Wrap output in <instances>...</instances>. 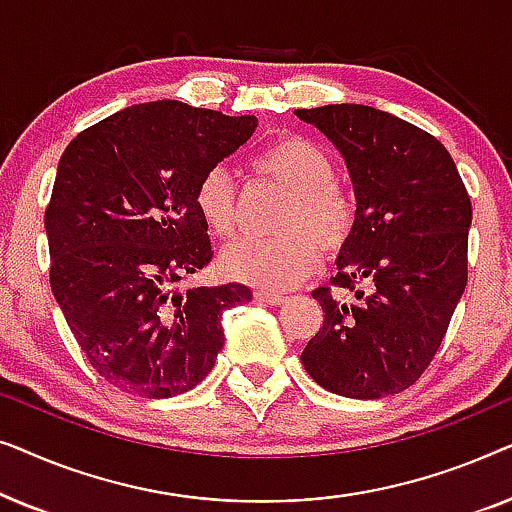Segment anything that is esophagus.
I'll use <instances>...</instances> for the list:
<instances>
[{"instance_id":"obj_1","label":"esophagus","mask_w":512,"mask_h":512,"mask_svg":"<svg viewBox=\"0 0 512 512\" xmlns=\"http://www.w3.org/2000/svg\"><path fill=\"white\" fill-rule=\"evenodd\" d=\"M256 298L265 305H284L286 303L284 293H275V291H258Z\"/></svg>"}]
</instances>
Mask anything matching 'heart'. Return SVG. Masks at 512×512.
<instances>
[{
	"instance_id": "1",
	"label": "heart",
	"mask_w": 512,
	"mask_h": 512,
	"mask_svg": "<svg viewBox=\"0 0 512 512\" xmlns=\"http://www.w3.org/2000/svg\"><path fill=\"white\" fill-rule=\"evenodd\" d=\"M258 177L291 195L277 240H249L223 254V272L263 291L291 289L317 270L324 256H338L356 228L354 200L338 186V167L326 149L305 137L286 135L263 146L251 160ZM193 205L216 240L237 233V184L214 165L198 179Z\"/></svg>"
}]
</instances>
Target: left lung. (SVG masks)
<instances>
[{
	"mask_svg": "<svg viewBox=\"0 0 512 512\" xmlns=\"http://www.w3.org/2000/svg\"><path fill=\"white\" fill-rule=\"evenodd\" d=\"M342 153L356 195V228L333 288L312 296L324 326L300 361L333 394L382 398L415 384L436 356L468 282L471 198L436 137L363 104L298 109Z\"/></svg>",
	"mask_w": 512,
	"mask_h": 512,
	"instance_id": "8db88e82",
	"label": "left lung"
}]
</instances>
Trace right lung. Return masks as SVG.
Returning <instances> with one entry per match:
<instances>
[{"instance_id": "1", "label": "right lung", "mask_w": 512, "mask_h": 512, "mask_svg": "<svg viewBox=\"0 0 512 512\" xmlns=\"http://www.w3.org/2000/svg\"><path fill=\"white\" fill-rule=\"evenodd\" d=\"M256 125L177 100L132 104L62 153L44 216L51 289L90 366L114 387L144 398L193 389L223 347V312L251 300L237 282L174 286L214 256L195 184Z\"/></svg>"}]
</instances>
